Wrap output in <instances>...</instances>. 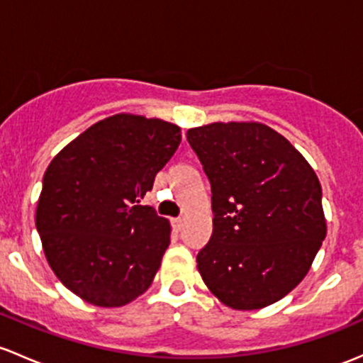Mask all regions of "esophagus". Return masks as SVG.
Segmentation results:
<instances>
[{
	"mask_svg": "<svg viewBox=\"0 0 363 363\" xmlns=\"http://www.w3.org/2000/svg\"><path fill=\"white\" fill-rule=\"evenodd\" d=\"M182 226H184V219H182V217H175V219H172V228H174L175 231H181Z\"/></svg>",
	"mask_w": 363,
	"mask_h": 363,
	"instance_id": "obj_1",
	"label": "esophagus"
}]
</instances>
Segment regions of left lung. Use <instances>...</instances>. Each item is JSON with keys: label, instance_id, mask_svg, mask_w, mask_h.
<instances>
[{"label": "left lung", "instance_id": "obj_1", "mask_svg": "<svg viewBox=\"0 0 363 363\" xmlns=\"http://www.w3.org/2000/svg\"><path fill=\"white\" fill-rule=\"evenodd\" d=\"M212 186L213 231L196 255L213 296L261 310L301 284L327 235L322 186L281 133L259 121L188 130Z\"/></svg>", "mask_w": 363, "mask_h": 363}]
</instances>
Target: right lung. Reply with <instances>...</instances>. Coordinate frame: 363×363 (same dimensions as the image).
<instances>
[{
	"instance_id": "1",
	"label": "right lung",
	"mask_w": 363,
	"mask_h": 363,
	"mask_svg": "<svg viewBox=\"0 0 363 363\" xmlns=\"http://www.w3.org/2000/svg\"><path fill=\"white\" fill-rule=\"evenodd\" d=\"M179 143L177 125L120 113L79 133L48 165L36 230L52 272L86 303L125 306L155 280L170 223L139 203Z\"/></svg>"
}]
</instances>
